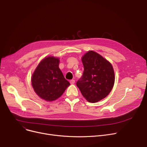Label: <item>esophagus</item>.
Returning <instances> with one entry per match:
<instances>
[{"mask_svg":"<svg viewBox=\"0 0 147 147\" xmlns=\"http://www.w3.org/2000/svg\"><path fill=\"white\" fill-rule=\"evenodd\" d=\"M69 83H70L71 84H74V83H75V80H74V79H73V80H71L70 81H69Z\"/></svg>","mask_w":147,"mask_h":147,"instance_id":"esophagus-1","label":"esophagus"}]
</instances>
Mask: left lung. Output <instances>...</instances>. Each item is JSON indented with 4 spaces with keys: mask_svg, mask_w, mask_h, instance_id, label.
Listing matches in <instances>:
<instances>
[{
    "mask_svg": "<svg viewBox=\"0 0 147 147\" xmlns=\"http://www.w3.org/2000/svg\"><path fill=\"white\" fill-rule=\"evenodd\" d=\"M84 71L77 82V86L89 102H97L105 98L112 90L114 71L112 65L98 53L90 51L82 58Z\"/></svg>",
    "mask_w": 147,
    "mask_h": 147,
    "instance_id": "left-lung-1",
    "label": "left lung"
}]
</instances>
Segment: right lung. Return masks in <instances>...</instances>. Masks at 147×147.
Returning <instances> with one entry per match:
<instances>
[{
  "mask_svg": "<svg viewBox=\"0 0 147 147\" xmlns=\"http://www.w3.org/2000/svg\"><path fill=\"white\" fill-rule=\"evenodd\" d=\"M58 58L48 57L38 64L32 78L36 94L46 101H55L70 85L59 68Z\"/></svg>",
  "mask_w": 147,
  "mask_h": 147,
  "instance_id": "right-lung-1",
  "label": "right lung"
}]
</instances>
